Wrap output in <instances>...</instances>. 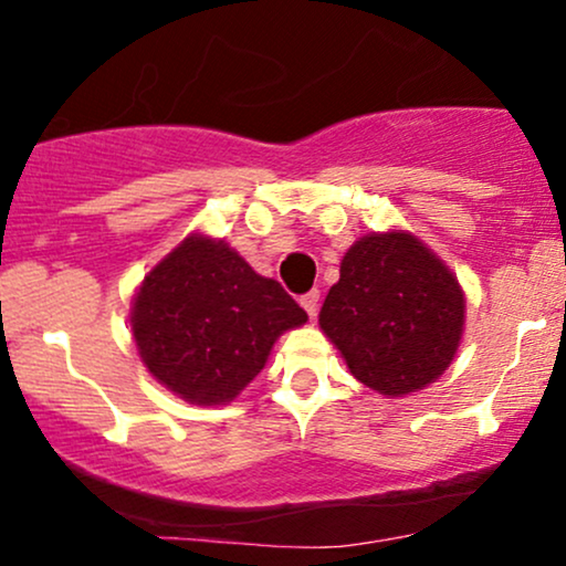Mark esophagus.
Here are the masks:
<instances>
[{"label": "esophagus", "mask_w": 566, "mask_h": 566, "mask_svg": "<svg viewBox=\"0 0 566 566\" xmlns=\"http://www.w3.org/2000/svg\"><path fill=\"white\" fill-rule=\"evenodd\" d=\"M301 305L305 308V314L316 316V311H319V292L316 290L305 292V295H301Z\"/></svg>", "instance_id": "esophagus-1"}]
</instances>
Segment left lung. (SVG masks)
Listing matches in <instances>:
<instances>
[{
    "label": "left lung",
    "mask_w": 566,
    "mask_h": 566,
    "mask_svg": "<svg viewBox=\"0 0 566 566\" xmlns=\"http://www.w3.org/2000/svg\"><path fill=\"white\" fill-rule=\"evenodd\" d=\"M465 297L452 271L407 231L367 233L343 255L322 333L356 380L382 396L420 391L452 365Z\"/></svg>",
    "instance_id": "8db88e82"
}]
</instances>
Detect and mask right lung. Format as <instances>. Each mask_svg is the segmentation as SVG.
Wrapping results in <instances>:
<instances>
[{"label": "right lung", "mask_w": 566, "mask_h": 566, "mask_svg": "<svg viewBox=\"0 0 566 566\" xmlns=\"http://www.w3.org/2000/svg\"><path fill=\"white\" fill-rule=\"evenodd\" d=\"M305 311L220 239L191 233L143 279L133 337L143 365L191 405H226Z\"/></svg>", "instance_id": "right-lung-1"}]
</instances>
